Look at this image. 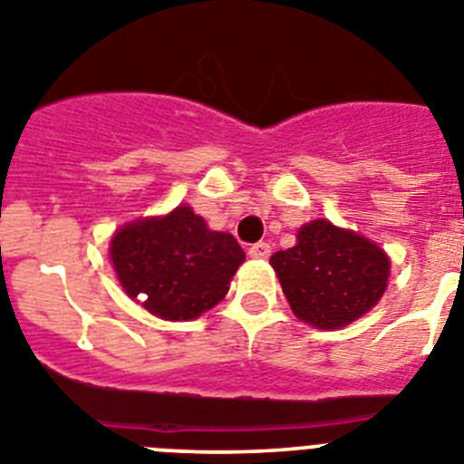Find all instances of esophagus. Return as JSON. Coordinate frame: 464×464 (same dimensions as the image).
<instances>
[{
    "label": "esophagus",
    "mask_w": 464,
    "mask_h": 464,
    "mask_svg": "<svg viewBox=\"0 0 464 464\" xmlns=\"http://www.w3.org/2000/svg\"><path fill=\"white\" fill-rule=\"evenodd\" d=\"M270 253H272V246L267 244V241H258V244H253L251 248H248V256L256 260H265V258H270Z\"/></svg>",
    "instance_id": "obj_1"
}]
</instances>
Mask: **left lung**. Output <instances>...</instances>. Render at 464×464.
Listing matches in <instances>:
<instances>
[{"label":"left lung","instance_id":"1","mask_svg":"<svg viewBox=\"0 0 464 464\" xmlns=\"http://www.w3.org/2000/svg\"><path fill=\"white\" fill-rule=\"evenodd\" d=\"M295 246L270 258L293 314L314 328H343L378 304L390 258L366 237L328 220L303 225Z\"/></svg>","mask_w":464,"mask_h":464}]
</instances>
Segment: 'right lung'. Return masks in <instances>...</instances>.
Instances as JSON below:
<instances>
[{"instance_id": "1", "label": "right lung", "mask_w": 464, "mask_h": 464, "mask_svg": "<svg viewBox=\"0 0 464 464\" xmlns=\"http://www.w3.org/2000/svg\"><path fill=\"white\" fill-rule=\"evenodd\" d=\"M110 258L119 284L142 307L169 322H188L211 310L229 291L246 253L227 232L178 206L169 216L140 218L114 232Z\"/></svg>"}]
</instances>
